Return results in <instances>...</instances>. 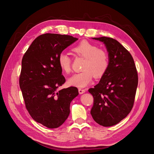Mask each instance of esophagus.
<instances>
[{
  "instance_id": "esophagus-1",
  "label": "esophagus",
  "mask_w": 154,
  "mask_h": 154,
  "mask_svg": "<svg viewBox=\"0 0 154 154\" xmlns=\"http://www.w3.org/2000/svg\"><path fill=\"white\" fill-rule=\"evenodd\" d=\"M78 92H79V94H83V93H84L85 92V89H83V88H79L78 89Z\"/></svg>"
}]
</instances>
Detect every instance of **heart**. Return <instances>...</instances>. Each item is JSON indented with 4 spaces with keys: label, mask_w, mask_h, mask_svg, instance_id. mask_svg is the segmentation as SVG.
I'll return each instance as SVG.
<instances>
[{
    "label": "heart",
    "mask_w": 154,
    "mask_h": 154,
    "mask_svg": "<svg viewBox=\"0 0 154 154\" xmlns=\"http://www.w3.org/2000/svg\"><path fill=\"white\" fill-rule=\"evenodd\" d=\"M76 56L85 58L83 71L74 74L68 79V84L78 88L87 86L92 80L93 76L100 78L103 76L109 66V57L106 51L97 48L88 41L83 40L72 49ZM60 69L64 74L71 71V58L66 54L60 53L58 58Z\"/></svg>",
    "instance_id": "1"
}]
</instances>
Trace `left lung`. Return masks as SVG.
<instances>
[{"mask_svg":"<svg viewBox=\"0 0 154 154\" xmlns=\"http://www.w3.org/2000/svg\"><path fill=\"white\" fill-rule=\"evenodd\" d=\"M92 38L105 44L109 66L98 84L88 89L94 97L91 114L97 123L111 127L127 117L132 109L137 72L131 54L119 42L105 36Z\"/></svg>","mask_w":154,"mask_h":154,"instance_id":"8db88e82","label":"left lung"}]
</instances>
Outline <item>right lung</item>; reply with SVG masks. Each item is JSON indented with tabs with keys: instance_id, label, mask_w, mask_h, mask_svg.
Wrapping results in <instances>:
<instances>
[{
	"instance_id": "obj_1",
	"label": "right lung",
	"mask_w": 154,
	"mask_h": 154,
	"mask_svg": "<svg viewBox=\"0 0 154 154\" xmlns=\"http://www.w3.org/2000/svg\"><path fill=\"white\" fill-rule=\"evenodd\" d=\"M77 40L66 35H41L22 60L19 85L26 109L35 122L49 128H58L65 122L70 103L78 95L75 87L57 90L66 82L58 56Z\"/></svg>"
}]
</instances>
